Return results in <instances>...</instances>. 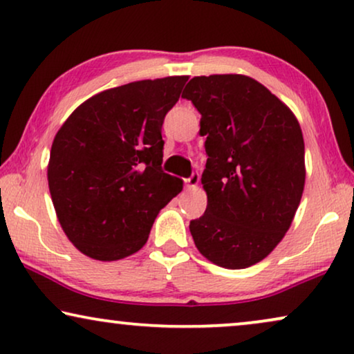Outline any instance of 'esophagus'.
I'll return each instance as SVG.
<instances>
[{
  "label": "esophagus",
  "instance_id": "1",
  "mask_svg": "<svg viewBox=\"0 0 354 354\" xmlns=\"http://www.w3.org/2000/svg\"><path fill=\"white\" fill-rule=\"evenodd\" d=\"M198 182H200V174L198 172H193L190 177L185 178V185L188 188H195L198 185Z\"/></svg>",
  "mask_w": 354,
  "mask_h": 354
}]
</instances>
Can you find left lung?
Segmentation results:
<instances>
[{
  "instance_id": "8db88e82",
  "label": "left lung",
  "mask_w": 354,
  "mask_h": 354,
  "mask_svg": "<svg viewBox=\"0 0 354 354\" xmlns=\"http://www.w3.org/2000/svg\"><path fill=\"white\" fill-rule=\"evenodd\" d=\"M182 96L201 114L207 154V206L190 222L193 241L221 268H250L280 243L301 201V127L287 104L246 75L193 77Z\"/></svg>"
}]
</instances>
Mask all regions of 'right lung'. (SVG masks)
<instances>
[{"label": "right lung", "instance_id": "add662e5", "mask_svg": "<svg viewBox=\"0 0 354 354\" xmlns=\"http://www.w3.org/2000/svg\"><path fill=\"white\" fill-rule=\"evenodd\" d=\"M187 75L101 91L53 140L48 187L57 221L80 253L118 261L147 243L159 211L182 192L162 171V122Z\"/></svg>", "mask_w": 354, "mask_h": 354}]
</instances>
